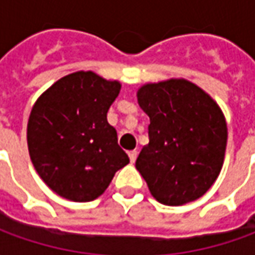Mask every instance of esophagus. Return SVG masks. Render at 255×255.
I'll use <instances>...</instances> for the list:
<instances>
[{"instance_id": "1", "label": "esophagus", "mask_w": 255, "mask_h": 255, "mask_svg": "<svg viewBox=\"0 0 255 255\" xmlns=\"http://www.w3.org/2000/svg\"><path fill=\"white\" fill-rule=\"evenodd\" d=\"M129 158H130V162L133 164V162L136 161V158H137V151L136 150L129 151Z\"/></svg>"}]
</instances>
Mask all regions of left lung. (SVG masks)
<instances>
[{
    "mask_svg": "<svg viewBox=\"0 0 255 255\" xmlns=\"http://www.w3.org/2000/svg\"><path fill=\"white\" fill-rule=\"evenodd\" d=\"M137 101L150 117V141L136 168L151 196L172 207L204 196L221 173L228 140L217 101L186 79L143 84Z\"/></svg>",
    "mask_w": 255,
    "mask_h": 255,
    "instance_id": "left-lung-1",
    "label": "left lung"
}]
</instances>
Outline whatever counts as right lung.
Here are the masks:
<instances>
[{"mask_svg": "<svg viewBox=\"0 0 255 255\" xmlns=\"http://www.w3.org/2000/svg\"><path fill=\"white\" fill-rule=\"evenodd\" d=\"M122 84L91 71L61 77L37 98L27 122L29 155L58 196L87 203L100 197L129 164L107 112Z\"/></svg>", "mask_w": 255, "mask_h": 255, "instance_id": "obj_1", "label": "right lung"}]
</instances>
